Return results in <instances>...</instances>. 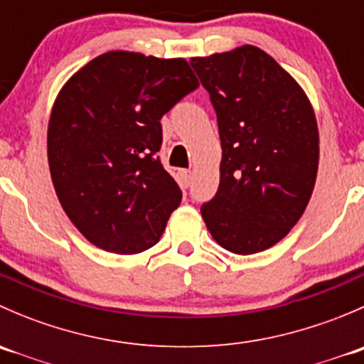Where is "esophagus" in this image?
I'll return each instance as SVG.
<instances>
[{"label": "esophagus", "instance_id": "esophagus-1", "mask_svg": "<svg viewBox=\"0 0 364 364\" xmlns=\"http://www.w3.org/2000/svg\"><path fill=\"white\" fill-rule=\"evenodd\" d=\"M190 179H192V172L186 171V168H181V171H178V181L181 186H190Z\"/></svg>", "mask_w": 364, "mask_h": 364}]
</instances>
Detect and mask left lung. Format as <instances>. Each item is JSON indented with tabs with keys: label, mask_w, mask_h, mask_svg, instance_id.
Here are the masks:
<instances>
[{
	"label": "left lung",
	"mask_w": 364,
	"mask_h": 364,
	"mask_svg": "<svg viewBox=\"0 0 364 364\" xmlns=\"http://www.w3.org/2000/svg\"><path fill=\"white\" fill-rule=\"evenodd\" d=\"M218 119L220 185L200 213L213 240L250 255L284 240L306 209L318 130L299 84L269 54L243 46L192 58Z\"/></svg>",
	"instance_id": "left-lung-1"
}]
</instances>
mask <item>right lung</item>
<instances>
[{"mask_svg":"<svg viewBox=\"0 0 364 364\" xmlns=\"http://www.w3.org/2000/svg\"><path fill=\"white\" fill-rule=\"evenodd\" d=\"M199 80L181 58L111 50L61 87L47 130L54 190L79 232L132 255L159 243L181 190L160 164V119Z\"/></svg>","mask_w":364,"mask_h":364,"instance_id":"1","label":"right lung"}]
</instances>
